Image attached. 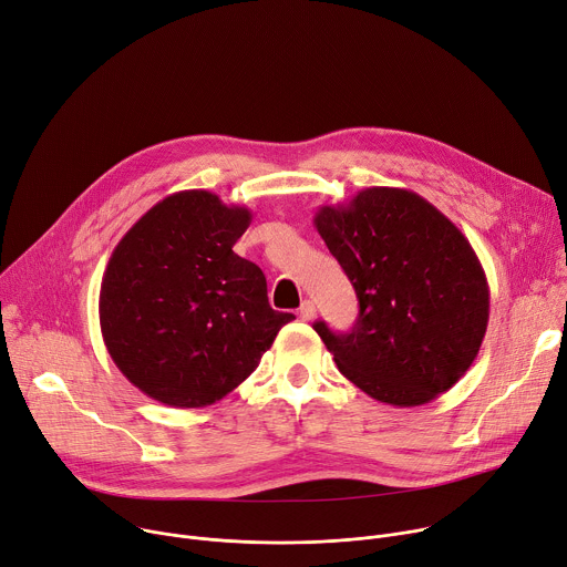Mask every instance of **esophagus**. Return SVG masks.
<instances>
[{
  "instance_id": "obj_1",
  "label": "esophagus",
  "mask_w": 567,
  "mask_h": 567,
  "mask_svg": "<svg viewBox=\"0 0 567 567\" xmlns=\"http://www.w3.org/2000/svg\"><path fill=\"white\" fill-rule=\"evenodd\" d=\"M316 312H318L316 303H312L310 299H306V301L301 303V308H299V318H301L303 322H310L312 318H316Z\"/></svg>"
}]
</instances>
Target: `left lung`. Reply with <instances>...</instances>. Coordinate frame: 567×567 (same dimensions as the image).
Segmentation results:
<instances>
[{
	"label": "left lung",
	"mask_w": 567,
	"mask_h": 567,
	"mask_svg": "<svg viewBox=\"0 0 567 567\" xmlns=\"http://www.w3.org/2000/svg\"><path fill=\"white\" fill-rule=\"evenodd\" d=\"M312 223L360 303L349 333L312 324L342 375L396 408L449 392L477 358L488 324V284L468 238L396 186L322 205Z\"/></svg>",
	"instance_id": "1"
}]
</instances>
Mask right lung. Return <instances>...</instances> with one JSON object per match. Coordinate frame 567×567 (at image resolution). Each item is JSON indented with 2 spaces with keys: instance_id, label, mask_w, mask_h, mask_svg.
Wrapping results in <instances>:
<instances>
[{
  "instance_id": "obj_1",
  "label": "right lung",
  "mask_w": 567,
  "mask_h": 567,
  "mask_svg": "<svg viewBox=\"0 0 567 567\" xmlns=\"http://www.w3.org/2000/svg\"><path fill=\"white\" fill-rule=\"evenodd\" d=\"M251 212L188 188L151 207L114 247L99 320L118 371L168 408L236 390L292 312L272 310L261 268L231 249Z\"/></svg>"
}]
</instances>
